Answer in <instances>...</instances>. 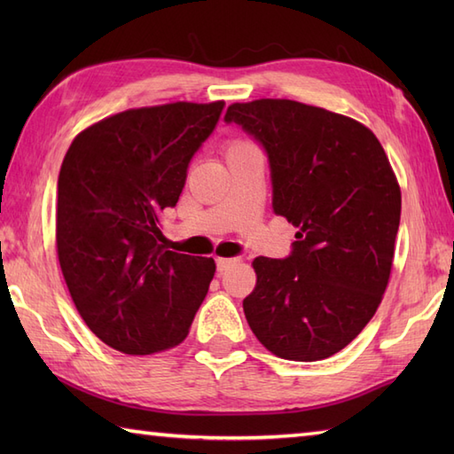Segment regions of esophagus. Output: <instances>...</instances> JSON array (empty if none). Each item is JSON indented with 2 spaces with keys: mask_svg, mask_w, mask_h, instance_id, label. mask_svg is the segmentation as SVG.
<instances>
[{
  "mask_svg": "<svg viewBox=\"0 0 454 454\" xmlns=\"http://www.w3.org/2000/svg\"><path fill=\"white\" fill-rule=\"evenodd\" d=\"M236 262H238V259H232V257H218L216 259V271L218 273H224V271H228V269L230 267H232V265H236Z\"/></svg>",
  "mask_w": 454,
  "mask_h": 454,
  "instance_id": "34e87169",
  "label": "esophagus"
}]
</instances>
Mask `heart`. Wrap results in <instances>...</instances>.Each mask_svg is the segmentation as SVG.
I'll use <instances>...</instances> for the list:
<instances>
[{
	"mask_svg": "<svg viewBox=\"0 0 454 454\" xmlns=\"http://www.w3.org/2000/svg\"><path fill=\"white\" fill-rule=\"evenodd\" d=\"M246 146H252V144L249 142H246V140H232V142H228L226 144V153L228 152H234V150H239V148H246Z\"/></svg>",
	"mask_w": 454,
	"mask_h": 454,
	"instance_id": "heart-1",
	"label": "heart"
}]
</instances>
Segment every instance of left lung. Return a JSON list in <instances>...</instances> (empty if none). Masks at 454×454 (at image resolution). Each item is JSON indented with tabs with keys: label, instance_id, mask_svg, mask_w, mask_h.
<instances>
[{
	"label": "left lung",
	"instance_id": "8db88e82",
	"mask_svg": "<svg viewBox=\"0 0 454 454\" xmlns=\"http://www.w3.org/2000/svg\"><path fill=\"white\" fill-rule=\"evenodd\" d=\"M224 121L263 144L273 210L296 228L286 259H254L246 320L281 359H327L363 332L388 286L402 210L396 173L372 130L314 105L232 103Z\"/></svg>",
	"mask_w": 454,
	"mask_h": 454
}]
</instances>
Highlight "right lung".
Listing matches in <instances>:
<instances>
[{"mask_svg": "<svg viewBox=\"0 0 454 454\" xmlns=\"http://www.w3.org/2000/svg\"><path fill=\"white\" fill-rule=\"evenodd\" d=\"M224 101L129 109L67 148L56 202L58 262L83 322L113 349L153 355L185 340L216 263L166 249L191 158Z\"/></svg>", "mask_w": 454, "mask_h": 454, "instance_id": "right-lung-1", "label": "right lung"}]
</instances>
